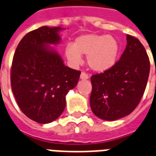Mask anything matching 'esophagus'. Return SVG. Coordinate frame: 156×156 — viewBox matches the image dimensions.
Segmentation results:
<instances>
[{"instance_id": "obj_1", "label": "esophagus", "mask_w": 156, "mask_h": 156, "mask_svg": "<svg viewBox=\"0 0 156 156\" xmlns=\"http://www.w3.org/2000/svg\"><path fill=\"white\" fill-rule=\"evenodd\" d=\"M88 78H89V76L87 73H85V72H82V73H81V75H80L81 79H83V80H86V79H87Z\"/></svg>"}]
</instances>
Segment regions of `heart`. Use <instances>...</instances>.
<instances>
[{"label": "heart", "instance_id": "1", "mask_svg": "<svg viewBox=\"0 0 156 156\" xmlns=\"http://www.w3.org/2000/svg\"><path fill=\"white\" fill-rule=\"evenodd\" d=\"M119 53V43L111 35L84 34L77 37L74 44H68L65 55L72 65H79L82 55H87V64L97 72L107 71L115 65Z\"/></svg>", "mask_w": 156, "mask_h": 156}]
</instances>
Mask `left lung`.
Segmentation results:
<instances>
[{"label":"left lung","mask_w":156,"mask_h":156,"mask_svg":"<svg viewBox=\"0 0 156 156\" xmlns=\"http://www.w3.org/2000/svg\"><path fill=\"white\" fill-rule=\"evenodd\" d=\"M150 73V60L138 39L127 35L119 61L104 73L91 77L90 105L94 115L114 121L133 112L141 101Z\"/></svg>","instance_id":"8db88e82"}]
</instances>
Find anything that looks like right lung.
I'll use <instances>...</instances> for the list:
<instances>
[{
    "label": "right lung",
    "mask_w": 156,
    "mask_h": 156,
    "mask_svg": "<svg viewBox=\"0 0 156 156\" xmlns=\"http://www.w3.org/2000/svg\"><path fill=\"white\" fill-rule=\"evenodd\" d=\"M60 27L43 26L31 31L20 41L13 57L10 83L20 110L39 123L59 118L65 96L78 84L81 72L65 66L49 44L59 43Z\"/></svg>",
    "instance_id": "1"
}]
</instances>
